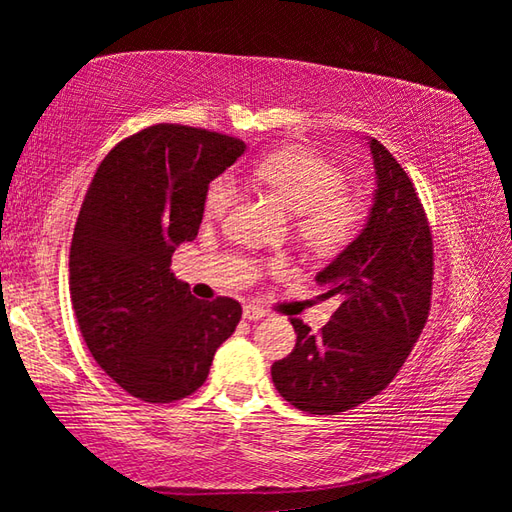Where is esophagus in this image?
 <instances>
[{"label": "esophagus", "mask_w": 512, "mask_h": 512, "mask_svg": "<svg viewBox=\"0 0 512 512\" xmlns=\"http://www.w3.org/2000/svg\"><path fill=\"white\" fill-rule=\"evenodd\" d=\"M264 316H268V311L259 305H253V302H248L244 305V318L246 320H262Z\"/></svg>", "instance_id": "34e87169"}]
</instances>
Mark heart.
<instances>
[{
  "label": "heart",
  "mask_w": 512,
  "mask_h": 512,
  "mask_svg": "<svg viewBox=\"0 0 512 512\" xmlns=\"http://www.w3.org/2000/svg\"><path fill=\"white\" fill-rule=\"evenodd\" d=\"M257 183L280 196L296 212L298 235L318 253H334L359 235L366 205L345 187V173L332 160L305 149L289 146L264 155L253 164ZM237 198L235 178L223 173L205 189L203 210L207 216H223Z\"/></svg>",
  "instance_id": "1"
}]
</instances>
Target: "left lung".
<instances>
[{"instance_id": "left-lung-1", "label": "left lung", "mask_w": 512, "mask_h": 512, "mask_svg": "<svg viewBox=\"0 0 512 512\" xmlns=\"http://www.w3.org/2000/svg\"><path fill=\"white\" fill-rule=\"evenodd\" d=\"M375 201L361 235L316 275L320 300H341L318 334L291 318L296 348L273 363L284 400L311 415H339L379 395L427 323L433 241L418 192L384 144L370 137Z\"/></svg>"}]
</instances>
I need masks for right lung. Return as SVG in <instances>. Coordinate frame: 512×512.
Masks as SVG:
<instances>
[{"instance_id":"1","label":"right lung","mask_w":512,"mask_h":512,"mask_svg":"<svg viewBox=\"0 0 512 512\" xmlns=\"http://www.w3.org/2000/svg\"><path fill=\"white\" fill-rule=\"evenodd\" d=\"M237 137L158 124L121 140L94 173L69 248V293L94 361L151 404L192 395L235 332L237 300H196L171 273L203 221L205 189L235 164Z\"/></svg>"}]
</instances>
